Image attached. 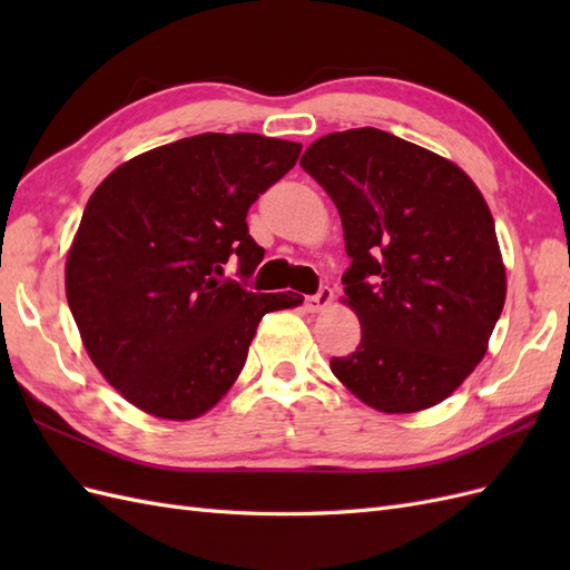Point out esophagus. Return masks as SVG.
Wrapping results in <instances>:
<instances>
[{
    "label": "esophagus",
    "mask_w": 570,
    "mask_h": 570,
    "mask_svg": "<svg viewBox=\"0 0 570 570\" xmlns=\"http://www.w3.org/2000/svg\"><path fill=\"white\" fill-rule=\"evenodd\" d=\"M333 302V289L331 287H321L316 295H312V297H306L304 299V306H306V312H312V314H318V312H323V308Z\"/></svg>",
    "instance_id": "34e87169"
}]
</instances>
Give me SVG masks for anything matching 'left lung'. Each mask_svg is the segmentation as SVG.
<instances>
[{
  "label": "left lung",
  "instance_id": "8db88e82",
  "mask_svg": "<svg viewBox=\"0 0 570 570\" xmlns=\"http://www.w3.org/2000/svg\"><path fill=\"white\" fill-rule=\"evenodd\" d=\"M302 168L335 202L342 302L361 342L337 381L385 413L444 402L473 373L504 308L507 271L485 197L438 154L377 128L323 135Z\"/></svg>",
  "mask_w": 570,
  "mask_h": 570
}]
</instances>
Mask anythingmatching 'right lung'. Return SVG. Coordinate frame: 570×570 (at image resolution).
I'll use <instances>...</instances> for the list:
<instances>
[{"label":"right lung","mask_w":570,"mask_h":570,"mask_svg":"<svg viewBox=\"0 0 570 570\" xmlns=\"http://www.w3.org/2000/svg\"><path fill=\"white\" fill-rule=\"evenodd\" d=\"M302 145L204 132L120 164L95 189L66 258V299L92 364L130 404L189 421L243 371L258 321L295 292H249L264 249L249 206ZM238 266V282L225 268Z\"/></svg>","instance_id":"add662e5"}]
</instances>
